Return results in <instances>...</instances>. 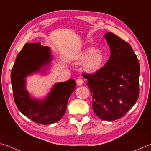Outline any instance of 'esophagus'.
Wrapping results in <instances>:
<instances>
[{
	"label": "esophagus",
	"instance_id": "obj_1",
	"mask_svg": "<svg viewBox=\"0 0 151 151\" xmlns=\"http://www.w3.org/2000/svg\"><path fill=\"white\" fill-rule=\"evenodd\" d=\"M76 85H77L78 86H81L83 85V79L81 78H78L76 80Z\"/></svg>",
	"mask_w": 151,
	"mask_h": 151
}]
</instances>
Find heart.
<instances>
[{
  "label": "heart",
  "instance_id": "heart-1",
  "mask_svg": "<svg viewBox=\"0 0 151 151\" xmlns=\"http://www.w3.org/2000/svg\"><path fill=\"white\" fill-rule=\"evenodd\" d=\"M78 58L83 61L81 70L89 75H95L105 63V57L103 51L94 47L86 48L78 55Z\"/></svg>",
  "mask_w": 151,
  "mask_h": 151
}]
</instances>
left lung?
Wrapping results in <instances>:
<instances>
[{"mask_svg":"<svg viewBox=\"0 0 151 151\" xmlns=\"http://www.w3.org/2000/svg\"><path fill=\"white\" fill-rule=\"evenodd\" d=\"M111 56L93 75H86L93 109L99 119L112 121L123 116L139 95L140 65L129 44L112 32L103 36Z\"/></svg>","mask_w":151,"mask_h":151,"instance_id":"left-lung-1","label":"left lung"}]
</instances>
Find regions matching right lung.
<instances>
[{
    "instance_id": "add662e5",
    "label": "right lung",
    "mask_w": 151,
    "mask_h": 151,
    "mask_svg": "<svg viewBox=\"0 0 151 151\" xmlns=\"http://www.w3.org/2000/svg\"><path fill=\"white\" fill-rule=\"evenodd\" d=\"M53 59L50 48L41 43H26L18 54L11 72L14 100L19 111L32 121L51 124L65 114L68 100L76 87V82L69 79L58 82L43 98L32 96L27 88V78L35 74L45 75Z\"/></svg>"
}]
</instances>
